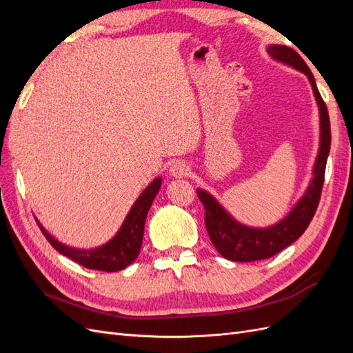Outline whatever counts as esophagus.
Returning a JSON list of instances; mask_svg holds the SVG:
<instances>
[{"label": "esophagus", "instance_id": "obj_1", "mask_svg": "<svg viewBox=\"0 0 353 353\" xmlns=\"http://www.w3.org/2000/svg\"><path fill=\"white\" fill-rule=\"evenodd\" d=\"M169 174H170V176H174V178L187 176L190 174V166L185 162H183V160H176V162L170 165Z\"/></svg>", "mask_w": 353, "mask_h": 353}]
</instances>
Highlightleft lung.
Wrapping results in <instances>:
<instances>
[{"instance_id":"1","label":"left lung","mask_w":353,"mask_h":353,"mask_svg":"<svg viewBox=\"0 0 353 353\" xmlns=\"http://www.w3.org/2000/svg\"><path fill=\"white\" fill-rule=\"evenodd\" d=\"M266 51L275 61L290 66L307 77L319 110V148L312 169L311 183H309L303 196L297 200L292 210L281 221L270 227L254 228L244 225V223L234 219L208 191L197 188V196L205 206V223L210 241L221 256L232 262L268 259L302 236L318 208L324 184L327 157L330 153L331 131L328 110L316 88L312 72L309 70L303 59L290 47L272 44L266 47Z\"/></svg>"}]
</instances>
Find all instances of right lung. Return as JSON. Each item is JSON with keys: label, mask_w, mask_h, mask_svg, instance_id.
I'll use <instances>...</instances> for the list:
<instances>
[{"label": "right lung", "mask_w": 353, "mask_h": 353, "mask_svg": "<svg viewBox=\"0 0 353 353\" xmlns=\"http://www.w3.org/2000/svg\"><path fill=\"white\" fill-rule=\"evenodd\" d=\"M160 187H162V176H157L145 187L140 197L135 200L119 231L116 232V236L95 249H77L63 244L52 237L41 225V222L37 218L35 219L48 243L63 256H68V258L88 270L116 272L125 270L128 265H131L138 258V253H140L143 244L147 213L150 210L152 203L157 196Z\"/></svg>", "instance_id": "obj_1"}]
</instances>
